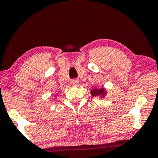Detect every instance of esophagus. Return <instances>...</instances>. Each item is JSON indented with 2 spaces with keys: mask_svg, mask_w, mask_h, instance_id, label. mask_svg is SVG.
<instances>
[{
  "mask_svg": "<svg viewBox=\"0 0 158 158\" xmlns=\"http://www.w3.org/2000/svg\"><path fill=\"white\" fill-rule=\"evenodd\" d=\"M71 85H77L78 83H79V82H78L77 80H75V79H73V80L71 81Z\"/></svg>",
  "mask_w": 158,
  "mask_h": 158,
  "instance_id": "esophagus-1",
  "label": "esophagus"
}]
</instances>
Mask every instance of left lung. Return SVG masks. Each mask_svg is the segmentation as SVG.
<instances>
[{
	"label": "left lung",
	"instance_id": "obj_1",
	"mask_svg": "<svg viewBox=\"0 0 158 158\" xmlns=\"http://www.w3.org/2000/svg\"><path fill=\"white\" fill-rule=\"evenodd\" d=\"M90 93L92 96L93 97L100 96L103 98L106 94V92L104 88H94L90 91Z\"/></svg>",
	"mask_w": 158,
	"mask_h": 158
}]
</instances>
